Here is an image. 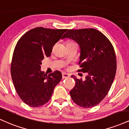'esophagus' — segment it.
<instances>
[{
	"instance_id": "34e87169",
	"label": "esophagus",
	"mask_w": 129,
	"mask_h": 129,
	"mask_svg": "<svg viewBox=\"0 0 129 129\" xmlns=\"http://www.w3.org/2000/svg\"><path fill=\"white\" fill-rule=\"evenodd\" d=\"M62 75V78L63 79H67L70 77V75L69 74L65 73H63Z\"/></svg>"
}]
</instances>
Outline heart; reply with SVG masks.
<instances>
[{"label": "heart", "mask_w": 129, "mask_h": 129, "mask_svg": "<svg viewBox=\"0 0 129 129\" xmlns=\"http://www.w3.org/2000/svg\"><path fill=\"white\" fill-rule=\"evenodd\" d=\"M75 42H74L73 41H67L66 43V46H68V45H70V44H75Z\"/></svg>", "instance_id": "b5f03b06"}]
</instances>
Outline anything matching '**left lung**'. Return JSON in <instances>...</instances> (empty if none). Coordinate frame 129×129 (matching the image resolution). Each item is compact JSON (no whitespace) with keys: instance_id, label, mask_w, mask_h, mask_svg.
<instances>
[{"instance_id":"obj_1","label":"left lung","mask_w":129,"mask_h":129,"mask_svg":"<svg viewBox=\"0 0 129 129\" xmlns=\"http://www.w3.org/2000/svg\"><path fill=\"white\" fill-rule=\"evenodd\" d=\"M71 38L79 44L80 56L78 72L87 73L85 80L71 76L76 84L70 91L71 99L85 108L97 106L106 97L117 70L115 52L107 37L97 29H69L62 39Z\"/></svg>"}]
</instances>
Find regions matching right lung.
I'll use <instances>...</instances> for the list:
<instances>
[{"label": "right lung", "mask_w": 129, "mask_h": 129, "mask_svg": "<svg viewBox=\"0 0 129 129\" xmlns=\"http://www.w3.org/2000/svg\"><path fill=\"white\" fill-rule=\"evenodd\" d=\"M67 30L36 27L24 34L15 46L11 65L12 82L18 96L29 106L35 108L47 103L61 80L60 71L47 75L41 71L40 66Z\"/></svg>", "instance_id": "1"}]
</instances>
